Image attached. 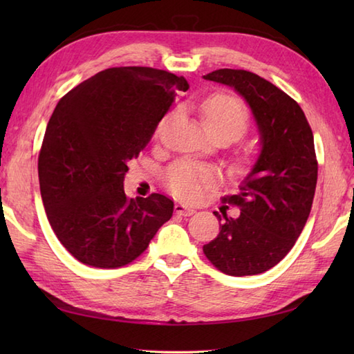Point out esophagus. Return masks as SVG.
Instances as JSON below:
<instances>
[{
	"instance_id": "1",
	"label": "esophagus",
	"mask_w": 354,
	"mask_h": 354,
	"mask_svg": "<svg viewBox=\"0 0 354 354\" xmlns=\"http://www.w3.org/2000/svg\"><path fill=\"white\" fill-rule=\"evenodd\" d=\"M175 212H176L179 216L187 217V216H192V214L196 213V209L192 208V207H187V205H184V204H176V205H175Z\"/></svg>"
}]
</instances>
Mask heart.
I'll list each match as a JSON object with an SVG mask.
<instances>
[{
	"mask_svg": "<svg viewBox=\"0 0 354 354\" xmlns=\"http://www.w3.org/2000/svg\"><path fill=\"white\" fill-rule=\"evenodd\" d=\"M201 122L204 129L213 138H222L228 142L237 141L248 132L250 117L245 104L237 97L214 95L201 108ZM251 158H240L237 161L239 171L251 169ZM167 185L176 198L194 202L198 201L207 187L213 185L217 179L216 171L204 165L179 161L169 169Z\"/></svg>",
	"mask_w": 354,
	"mask_h": 354,
	"instance_id": "obj_1",
	"label": "heart"
}]
</instances>
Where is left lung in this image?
Listing matches in <instances>:
<instances>
[{
  "label": "left lung",
  "mask_w": 354,
  "mask_h": 354,
  "mask_svg": "<svg viewBox=\"0 0 354 354\" xmlns=\"http://www.w3.org/2000/svg\"><path fill=\"white\" fill-rule=\"evenodd\" d=\"M204 79L232 88L246 102L260 146L240 192L223 198L240 216L222 219L214 212L221 232L204 254L223 274H261L286 257L310 214L318 178L313 133L299 104L257 74L222 68Z\"/></svg>",
  "instance_id": "obj_1"
}]
</instances>
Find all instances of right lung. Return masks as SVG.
<instances>
[{
    "label": "right lung",
    "mask_w": 354,
    "mask_h": 354,
    "mask_svg": "<svg viewBox=\"0 0 354 354\" xmlns=\"http://www.w3.org/2000/svg\"><path fill=\"white\" fill-rule=\"evenodd\" d=\"M189 88L167 71L120 66L82 82L56 104L37 160L41 196L59 242L84 265H127L171 217V199H131L123 181L127 162Z\"/></svg>",
    "instance_id": "right-lung-1"
}]
</instances>
